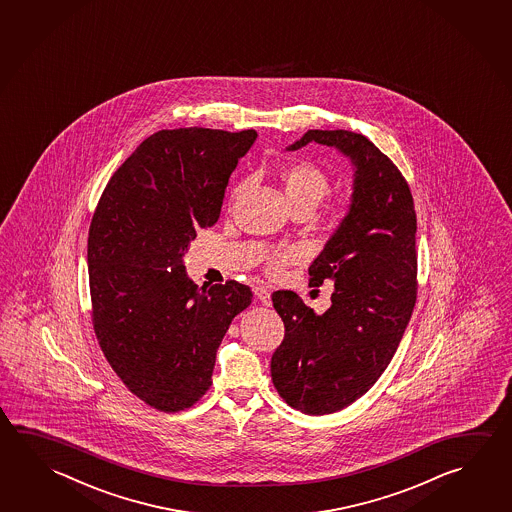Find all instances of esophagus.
Listing matches in <instances>:
<instances>
[{
  "label": "esophagus",
  "mask_w": 512,
  "mask_h": 512,
  "mask_svg": "<svg viewBox=\"0 0 512 512\" xmlns=\"http://www.w3.org/2000/svg\"><path fill=\"white\" fill-rule=\"evenodd\" d=\"M255 296L259 298L260 302L264 305H271V291H269L268 286H255Z\"/></svg>",
  "instance_id": "esophagus-1"
}]
</instances>
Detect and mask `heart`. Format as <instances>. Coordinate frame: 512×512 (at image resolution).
<instances>
[{
  "mask_svg": "<svg viewBox=\"0 0 512 512\" xmlns=\"http://www.w3.org/2000/svg\"><path fill=\"white\" fill-rule=\"evenodd\" d=\"M280 180L284 183L289 205H311L318 207L327 194L331 192V181L327 174L311 162H295L287 165L284 171L280 172ZM239 189L234 190L232 198H237ZM304 252L298 246H282L277 250H271L266 255V266L271 273H278L282 269L302 259Z\"/></svg>",
  "mask_w": 512,
  "mask_h": 512,
  "instance_id": "1",
  "label": "heart"
}]
</instances>
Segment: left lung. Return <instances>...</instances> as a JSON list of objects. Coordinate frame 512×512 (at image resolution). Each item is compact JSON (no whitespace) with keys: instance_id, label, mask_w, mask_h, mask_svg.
<instances>
[{"instance_id":"8db88e82","label":"left lung","mask_w":512,"mask_h":512,"mask_svg":"<svg viewBox=\"0 0 512 512\" xmlns=\"http://www.w3.org/2000/svg\"><path fill=\"white\" fill-rule=\"evenodd\" d=\"M338 149L354 167L349 212L309 266L311 286L334 282L322 314L293 291H275L286 325L271 379L291 408L334 413L368 392L394 358L417 298V217L412 192L392 160L352 131L311 129L307 144Z\"/></svg>"}]
</instances>
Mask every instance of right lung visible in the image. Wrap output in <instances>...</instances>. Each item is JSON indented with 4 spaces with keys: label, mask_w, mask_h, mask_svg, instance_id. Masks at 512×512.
<instances>
[{
    "label": "right lung",
    "mask_w": 512,
    "mask_h": 512,
    "mask_svg": "<svg viewBox=\"0 0 512 512\" xmlns=\"http://www.w3.org/2000/svg\"><path fill=\"white\" fill-rule=\"evenodd\" d=\"M253 129H163L145 138L100 196L88 237L93 329L122 383L160 412H180L210 385L230 323L252 304L235 280L198 287L183 257L217 223Z\"/></svg>",
    "instance_id": "1"
}]
</instances>
